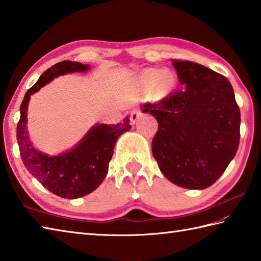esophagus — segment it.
<instances>
[{"label": "esophagus", "instance_id": "34e87169", "mask_svg": "<svg viewBox=\"0 0 261 261\" xmlns=\"http://www.w3.org/2000/svg\"><path fill=\"white\" fill-rule=\"evenodd\" d=\"M141 116V112H140V110H138V109H136V110H132L131 111V114H130V120H131V124H135L136 122L138 121V119H139Z\"/></svg>", "mask_w": 261, "mask_h": 261}]
</instances>
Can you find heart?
I'll return each mask as SVG.
<instances>
[{
    "label": "heart",
    "mask_w": 261,
    "mask_h": 261,
    "mask_svg": "<svg viewBox=\"0 0 261 261\" xmlns=\"http://www.w3.org/2000/svg\"><path fill=\"white\" fill-rule=\"evenodd\" d=\"M142 80L145 81L147 84L151 86H156L160 83L163 88H169L173 84V79H171L170 75L165 74L164 71L160 69H151L148 70L147 73L143 74Z\"/></svg>",
    "instance_id": "obj_1"
}]
</instances>
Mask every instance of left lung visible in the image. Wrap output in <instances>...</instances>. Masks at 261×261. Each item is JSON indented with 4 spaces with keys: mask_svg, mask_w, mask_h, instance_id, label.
Wrapping results in <instances>:
<instances>
[{
    "mask_svg": "<svg viewBox=\"0 0 261 261\" xmlns=\"http://www.w3.org/2000/svg\"><path fill=\"white\" fill-rule=\"evenodd\" d=\"M182 88L142 105L158 121L152 154L164 176L188 190H204L234 158L240 110L231 83L205 66L171 59Z\"/></svg>",
    "mask_w": 261,
    "mask_h": 261,
    "instance_id": "obj_1",
    "label": "left lung"
}]
</instances>
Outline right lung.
Masks as SVG:
<instances>
[{"instance_id":"add662e5","label":"right lung","mask_w":261,"mask_h":261,"mask_svg":"<svg viewBox=\"0 0 261 261\" xmlns=\"http://www.w3.org/2000/svg\"><path fill=\"white\" fill-rule=\"evenodd\" d=\"M90 69V65L65 62L54 65L39 77L38 82L25 93L20 107V121L16 127L20 154L25 168L55 195L64 198H79L95 191L102 184L109 170V163L118 138L131 129L126 116L121 123H97L70 150L57 156H48L37 150L29 138L27 122L28 104L32 94L58 76Z\"/></svg>"}]
</instances>
